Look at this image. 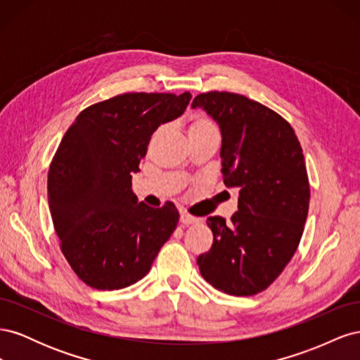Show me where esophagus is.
Instances as JSON below:
<instances>
[{
    "label": "esophagus",
    "instance_id": "obj_1",
    "mask_svg": "<svg viewBox=\"0 0 360 360\" xmlns=\"http://www.w3.org/2000/svg\"><path fill=\"white\" fill-rule=\"evenodd\" d=\"M180 222H181L183 225L188 226V225H192V224H197L198 219H197V217H193V216L188 214V213L180 212Z\"/></svg>",
    "mask_w": 360,
    "mask_h": 360
}]
</instances>
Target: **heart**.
Listing matches in <instances>:
<instances>
[{"instance_id":"b5f03b06","label":"heart","mask_w":360,"mask_h":360,"mask_svg":"<svg viewBox=\"0 0 360 360\" xmlns=\"http://www.w3.org/2000/svg\"><path fill=\"white\" fill-rule=\"evenodd\" d=\"M207 130H216V126L210 122V120H207L204 117H197L189 126V134L207 132Z\"/></svg>"}]
</instances>
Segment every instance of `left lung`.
<instances>
[{
    "label": "left lung",
    "mask_w": 360,
    "mask_h": 360,
    "mask_svg": "<svg viewBox=\"0 0 360 360\" xmlns=\"http://www.w3.org/2000/svg\"><path fill=\"white\" fill-rule=\"evenodd\" d=\"M192 108L219 126L224 183L238 189L230 222L207 217L213 245L197 259L200 274L231 296H254L282 274L303 234L309 181L302 147L288 122L245 96L202 93Z\"/></svg>",
    "instance_id": "left-lung-1"
}]
</instances>
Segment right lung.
Returning a JSON list of instances; mask_svg holds the SVG:
<instances>
[{
  "label": "right lung",
  "instance_id": "1",
  "mask_svg": "<svg viewBox=\"0 0 360 360\" xmlns=\"http://www.w3.org/2000/svg\"><path fill=\"white\" fill-rule=\"evenodd\" d=\"M189 91L126 93L84 110L48 174V202L68 263L86 285L122 290L143 279L179 224L172 202H138L132 174L160 124L179 118Z\"/></svg>",
  "mask_w": 360,
  "mask_h": 360
}]
</instances>
